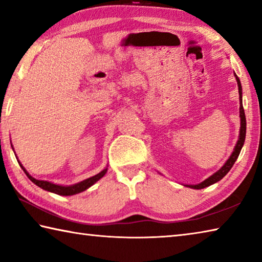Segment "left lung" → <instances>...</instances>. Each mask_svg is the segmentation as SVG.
<instances>
[{"instance_id": "8db88e82", "label": "left lung", "mask_w": 262, "mask_h": 262, "mask_svg": "<svg viewBox=\"0 0 262 262\" xmlns=\"http://www.w3.org/2000/svg\"><path fill=\"white\" fill-rule=\"evenodd\" d=\"M237 79V84H238V91H239V101H241V105H239V117H241V129H239V137L237 141L236 147L233 149V152L231 154V156L229 157V159L223 166H222L219 171L215 172L214 174L210 176L209 178H207L206 180H203L202 183L198 184V185H186L187 187L194 188V189H201V188H206L208 186H210L212 184L217 183L220 181L223 177H225V174L231 170V167L233 166L234 162L237 161V158L241 154V150L244 145V142H245V136H246V118H245V112H244V107H243V96H242V84H241V79L238 78L237 75H234Z\"/></svg>"}]
</instances>
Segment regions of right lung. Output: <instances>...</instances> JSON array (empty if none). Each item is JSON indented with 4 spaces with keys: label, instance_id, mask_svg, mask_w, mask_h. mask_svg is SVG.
Segmentation results:
<instances>
[{
    "label": "right lung",
    "instance_id": "1",
    "mask_svg": "<svg viewBox=\"0 0 262 262\" xmlns=\"http://www.w3.org/2000/svg\"><path fill=\"white\" fill-rule=\"evenodd\" d=\"M18 163H19L20 167L23 168V171L25 172V174L28 176V178L31 181H32L33 184L39 186V187L42 188V189L48 190V192H52V193H55L57 195H74V194L81 193V192H83V190H85L89 187H91V186L94 185V184H96L97 181H98L100 178H103L106 172H107V167H106V168H104L103 171L99 172L98 174L91 177V178H88L85 180H83V181H81V183H77V184L70 185V186H61V185H56V184L50 183V181L38 180V179L33 178L32 176H30L28 173V171L25 170L24 166L20 164V162H18Z\"/></svg>",
    "mask_w": 262,
    "mask_h": 262
}]
</instances>
